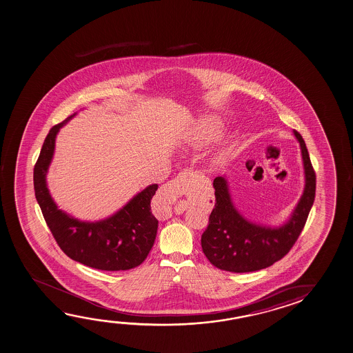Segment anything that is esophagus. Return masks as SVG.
Instances as JSON below:
<instances>
[{"instance_id":"obj_1","label":"esophagus","mask_w":353,"mask_h":353,"mask_svg":"<svg viewBox=\"0 0 353 353\" xmlns=\"http://www.w3.org/2000/svg\"><path fill=\"white\" fill-rule=\"evenodd\" d=\"M192 176H193V174H190V171H187V170L181 172L176 179L170 181L166 185H163V190H161L163 196H166L168 199H171V201H176L185 192V185H188ZM166 212H168L165 210L163 215H165Z\"/></svg>"}]
</instances>
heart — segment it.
I'll return each mask as SVG.
<instances>
[{
  "mask_svg": "<svg viewBox=\"0 0 353 353\" xmlns=\"http://www.w3.org/2000/svg\"><path fill=\"white\" fill-rule=\"evenodd\" d=\"M223 128V121L220 119H210L204 125V130L201 133L203 141H210L216 139Z\"/></svg>",
  "mask_w": 353,
  "mask_h": 353,
  "instance_id": "1",
  "label": "heart"
}]
</instances>
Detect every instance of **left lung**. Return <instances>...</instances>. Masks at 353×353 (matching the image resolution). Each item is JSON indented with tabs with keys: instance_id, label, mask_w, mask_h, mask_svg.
Here are the masks:
<instances>
[{
	"instance_id": "8db88e82",
	"label": "left lung",
	"mask_w": 353,
	"mask_h": 353,
	"mask_svg": "<svg viewBox=\"0 0 353 353\" xmlns=\"http://www.w3.org/2000/svg\"><path fill=\"white\" fill-rule=\"evenodd\" d=\"M293 136L301 148L304 188L291 215L281 225L266 226L244 217L232 201L228 177L214 179L215 208L201 234V248L212 265L231 272L261 270L288 254L299 239L314 203L315 174L303 138L297 130H293Z\"/></svg>"
}]
</instances>
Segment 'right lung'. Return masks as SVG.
<instances>
[{"mask_svg":"<svg viewBox=\"0 0 353 353\" xmlns=\"http://www.w3.org/2000/svg\"><path fill=\"white\" fill-rule=\"evenodd\" d=\"M76 114L54 125L45 138L34 168L35 198L65 255L99 270H130L145 261L157 239L159 221L152 215L150 201L157 185H148L119 210L99 221H81L59 209L50 194L46 174L54 157L56 137Z\"/></svg>","mask_w":353,"mask_h":353,"instance_id":"right-lung-1","label":"right lung"}]
</instances>
